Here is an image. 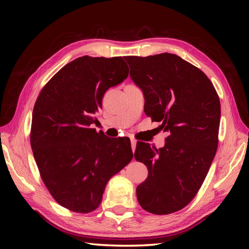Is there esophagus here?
<instances>
[{
	"mask_svg": "<svg viewBox=\"0 0 249 249\" xmlns=\"http://www.w3.org/2000/svg\"><path fill=\"white\" fill-rule=\"evenodd\" d=\"M130 142H131V150H133V152H135V150H136L137 141H136L135 139H131V140H130Z\"/></svg>",
	"mask_w": 249,
	"mask_h": 249,
	"instance_id": "obj_1",
	"label": "esophagus"
}]
</instances>
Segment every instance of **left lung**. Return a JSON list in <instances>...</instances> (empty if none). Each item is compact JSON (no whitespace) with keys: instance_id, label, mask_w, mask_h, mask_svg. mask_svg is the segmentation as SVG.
<instances>
[{"instance_id":"8db88e82","label":"left lung","mask_w":249,"mask_h":249,"mask_svg":"<svg viewBox=\"0 0 249 249\" xmlns=\"http://www.w3.org/2000/svg\"><path fill=\"white\" fill-rule=\"evenodd\" d=\"M144 95V112L166 131L165 146L137 142L135 158L149 170L137 187L141 208L166 215L185 208L202 185L218 145L220 103L203 71L172 53L124 56Z\"/></svg>"}]
</instances>
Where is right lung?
I'll return each instance as SVG.
<instances>
[{"mask_svg": "<svg viewBox=\"0 0 249 249\" xmlns=\"http://www.w3.org/2000/svg\"><path fill=\"white\" fill-rule=\"evenodd\" d=\"M128 71L121 56L78 57L36 99L31 126L35 161L52 197L72 212L96 210L109 179L133 160L129 138H109L93 128L104 94Z\"/></svg>", "mask_w": 249, "mask_h": 249, "instance_id": "right-lung-1", "label": "right lung"}]
</instances>
